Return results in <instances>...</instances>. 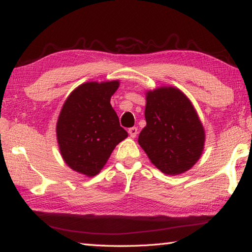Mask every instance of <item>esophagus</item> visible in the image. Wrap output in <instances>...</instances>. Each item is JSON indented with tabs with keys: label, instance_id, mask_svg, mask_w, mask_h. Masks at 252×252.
Returning a JSON list of instances; mask_svg holds the SVG:
<instances>
[{
	"label": "esophagus",
	"instance_id": "obj_1",
	"mask_svg": "<svg viewBox=\"0 0 252 252\" xmlns=\"http://www.w3.org/2000/svg\"><path fill=\"white\" fill-rule=\"evenodd\" d=\"M127 132H129L131 138H135L136 134H138V129H136L135 126H133V127H130L129 131H127Z\"/></svg>",
	"mask_w": 252,
	"mask_h": 252
}]
</instances>
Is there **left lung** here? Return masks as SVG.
Masks as SVG:
<instances>
[{"instance_id":"left-lung-1","label":"left lung","mask_w":252,"mask_h":252,"mask_svg":"<svg viewBox=\"0 0 252 252\" xmlns=\"http://www.w3.org/2000/svg\"><path fill=\"white\" fill-rule=\"evenodd\" d=\"M147 126L138 142L161 172L177 176L188 171L202 155L204 129L192 103L173 87L147 92Z\"/></svg>"}]
</instances>
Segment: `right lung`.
<instances>
[{"instance_id":"add662e5","label":"right lung","mask_w":252,"mask_h":252,"mask_svg":"<svg viewBox=\"0 0 252 252\" xmlns=\"http://www.w3.org/2000/svg\"><path fill=\"white\" fill-rule=\"evenodd\" d=\"M119 84L117 80L81 84L67 96L60 112V152L72 170L84 176L99 173L117 144L127 136L110 103Z\"/></svg>"}]
</instances>
